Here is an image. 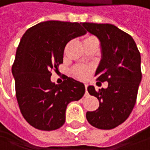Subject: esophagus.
Here are the masks:
<instances>
[{"mask_svg":"<svg viewBox=\"0 0 150 150\" xmlns=\"http://www.w3.org/2000/svg\"><path fill=\"white\" fill-rule=\"evenodd\" d=\"M88 84H85V89H86V93H88Z\"/></svg>","mask_w":150,"mask_h":150,"instance_id":"obj_1","label":"esophagus"}]
</instances>
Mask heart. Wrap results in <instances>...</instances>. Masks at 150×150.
I'll use <instances>...</instances> for the list:
<instances>
[{"mask_svg":"<svg viewBox=\"0 0 150 150\" xmlns=\"http://www.w3.org/2000/svg\"><path fill=\"white\" fill-rule=\"evenodd\" d=\"M96 39L93 36H89L87 37L84 42H88V41H91V40H94ZM92 71V68L89 66H86V65H76L73 69V75H75L76 78L81 79V80H84L86 78H88V76L90 75Z\"/></svg>","mask_w":150,"mask_h":150,"instance_id":"1","label":"heart"}]
</instances>
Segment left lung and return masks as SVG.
<instances>
[{
  "label": "left lung",
  "instance_id": "obj_1",
  "mask_svg": "<svg viewBox=\"0 0 150 150\" xmlns=\"http://www.w3.org/2000/svg\"><path fill=\"white\" fill-rule=\"evenodd\" d=\"M82 25L101 44L102 59L95 73L97 84L108 82L105 89L88 88L100 106L87 112L86 117L95 128L113 129L129 117L137 101L142 80L140 52L132 37L113 25L85 22Z\"/></svg>",
  "mask_w": 150,
  "mask_h": 150
}]
</instances>
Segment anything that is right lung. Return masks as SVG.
Here are the masks:
<instances>
[{
  "label": "right lung",
  "instance_id": "1",
  "mask_svg": "<svg viewBox=\"0 0 150 150\" xmlns=\"http://www.w3.org/2000/svg\"><path fill=\"white\" fill-rule=\"evenodd\" d=\"M85 33L77 22L49 21L32 26L23 35L12 73L21 114L36 129H59L65 123L68 104L84 95L83 83L66 76L57 85L50 76L51 70L57 71L63 62L68 42Z\"/></svg>",
  "mask_w": 150,
  "mask_h": 150
}]
</instances>
